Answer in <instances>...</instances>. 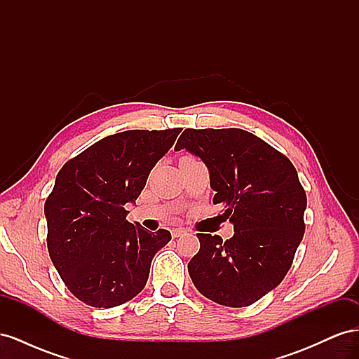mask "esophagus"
<instances>
[{
	"instance_id": "1",
	"label": "esophagus",
	"mask_w": 359,
	"mask_h": 359,
	"mask_svg": "<svg viewBox=\"0 0 359 359\" xmlns=\"http://www.w3.org/2000/svg\"><path fill=\"white\" fill-rule=\"evenodd\" d=\"M186 229H182V227H177V229H172V236L173 238H178V236H182L186 235Z\"/></svg>"
}]
</instances>
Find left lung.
<instances>
[{
    "instance_id": "8db88e82",
    "label": "left lung",
    "mask_w": 359,
    "mask_h": 359,
    "mask_svg": "<svg viewBox=\"0 0 359 359\" xmlns=\"http://www.w3.org/2000/svg\"><path fill=\"white\" fill-rule=\"evenodd\" d=\"M186 148L210 170L212 203L233 223V236L198 233L189 262L196 289L226 307H247L277 287L304 236L307 196L295 166L265 140L241 128H186Z\"/></svg>"
}]
</instances>
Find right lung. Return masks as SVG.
I'll use <instances>...</instances> for the list:
<instances>
[{"label":"right lung","instance_id":"obj_1","mask_svg":"<svg viewBox=\"0 0 359 359\" xmlns=\"http://www.w3.org/2000/svg\"><path fill=\"white\" fill-rule=\"evenodd\" d=\"M181 128L127 130L70 158L45 202L48 250L64 285L91 307L111 309L147 285L151 260L170 232L127 222L126 203L144 190L151 169Z\"/></svg>","mask_w":359,"mask_h":359}]
</instances>
